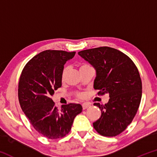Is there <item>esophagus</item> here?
<instances>
[{
	"mask_svg": "<svg viewBox=\"0 0 157 157\" xmlns=\"http://www.w3.org/2000/svg\"><path fill=\"white\" fill-rule=\"evenodd\" d=\"M90 107V105L87 104V103H84V104H82V108H83V109H86L88 107Z\"/></svg>",
	"mask_w": 157,
	"mask_h": 157,
	"instance_id": "1",
	"label": "esophagus"
}]
</instances>
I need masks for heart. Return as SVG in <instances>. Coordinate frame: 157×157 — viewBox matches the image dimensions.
I'll return each instance as SVG.
<instances>
[{"instance_id": "1", "label": "heart", "mask_w": 157, "mask_h": 157, "mask_svg": "<svg viewBox=\"0 0 157 157\" xmlns=\"http://www.w3.org/2000/svg\"><path fill=\"white\" fill-rule=\"evenodd\" d=\"M79 71H80L82 70V69L88 67V66H90L89 64H87V63H80V64H79ZM66 72H67V67H64L63 68L62 72V75H61L62 79H63V78H64V77H65L66 74ZM76 96H77V98H83V94H80V93H79V94H76Z\"/></svg>"}]
</instances>
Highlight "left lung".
<instances>
[{
	"mask_svg": "<svg viewBox=\"0 0 157 157\" xmlns=\"http://www.w3.org/2000/svg\"><path fill=\"white\" fill-rule=\"evenodd\" d=\"M78 55L96 70L94 87L98 95H109L100 108V118L94 123L96 132L104 136L120 134L132 123L139 109L142 82L136 65L130 58L113 48L103 46L82 50Z\"/></svg>",
	"mask_w": 157,
	"mask_h": 157,
	"instance_id": "obj_1",
	"label": "left lung"
}]
</instances>
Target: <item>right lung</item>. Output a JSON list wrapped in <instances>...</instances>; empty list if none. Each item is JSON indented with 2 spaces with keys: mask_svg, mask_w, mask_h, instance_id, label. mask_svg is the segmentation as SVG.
<instances>
[{
  "mask_svg": "<svg viewBox=\"0 0 157 157\" xmlns=\"http://www.w3.org/2000/svg\"><path fill=\"white\" fill-rule=\"evenodd\" d=\"M75 52L47 50L26 63L18 82L21 107L35 130L49 139L64 137L71 131L74 118L82 111L79 104L63 105L60 109L52 96L62 86V72Z\"/></svg>",
  "mask_w": 157,
  "mask_h": 157,
  "instance_id": "1",
  "label": "right lung"
}]
</instances>
